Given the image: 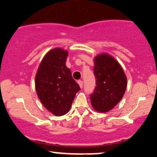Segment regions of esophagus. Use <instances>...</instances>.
<instances>
[{"mask_svg": "<svg viewBox=\"0 0 157 157\" xmlns=\"http://www.w3.org/2000/svg\"><path fill=\"white\" fill-rule=\"evenodd\" d=\"M78 84H79V86H80L81 88L83 87V82L82 80H79L78 81Z\"/></svg>", "mask_w": 157, "mask_h": 157, "instance_id": "esophagus-1", "label": "esophagus"}]
</instances>
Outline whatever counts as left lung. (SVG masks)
<instances>
[{"instance_id":"left-lung-1","label":"left lung","mask_w":157,"mask_h":157,"mask_svg":"<svg viewBox=\"0 0 157 157\" xmlns=\"http://www.w3.org/2000/svg\"><path fill=\"white\" fill-rule=\"evenodd\" d=\"M95 87L90 94L92 106L98 112H106L122 99L127 86L126 75L118 62L107 54L95 58Z\"/></svg>"}]
</instances>
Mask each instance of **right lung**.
Segmentation results:
<instances>
[{"mask_svg":"<svg viewBox=\"0 0 157 157\" xmlns=\"http://www.w3.org/2000/svg\"><path fill=\"white\" fill-rule=\"evenodd\" d=\"M67 52L61 48L49 51L42 59L35 78L37 95L43 106L53 115L67 113L80 86L66 67Z\"/></svg>","mask_w":157,"mask_h":157,"instance_id":"1","label":"right lung"}]
</instances>
